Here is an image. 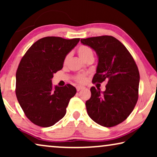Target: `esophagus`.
Segmentation results:
<instances>
[{"label":"esophagus","instance_id":"esophagus-1","mask_svg":"<svg viewBox=\"0 0 157 157\" xmlns=\"http://www.w3.org/2000/svg\"><path fill=\"white\" fill-rule=\"evenodd\" d=\"M84 89V87H83V86H77L76 87V90H77V91H81V89Z\"/></svg>","mask_w":157,"mask_h":157}]
</instances>
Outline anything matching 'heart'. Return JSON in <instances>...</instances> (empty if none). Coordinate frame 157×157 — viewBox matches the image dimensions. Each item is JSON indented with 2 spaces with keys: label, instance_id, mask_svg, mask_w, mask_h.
Instances as JSON below:
<instances>
[{
  "label": "heart",
  "instance_id": "1",
  "mask_svg": "<svg viewBox=\"0 0 157 157\" xmlns=\"http://www.w3.org/2000/svg\"><path fill=\"white\" fill-rule=\"evenodd\" d=\"M77 52H78V54L81 59L83 61H84L85 59H86L87 58L89 57H94V52L92 51V49L90 48V47L87 46H81L78 47V50H77ZM68 58V56H67L65 58V60H64V62H66ZM76 80L79 83H83L86 80L85 76L84 75H78V76H76Z\"/></svg>",
  "mask_w": 157,
  "mask_h": 157
}]
</instances>
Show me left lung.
Here are the masks:
<instances>
[{"label": "left lung", "instance_id": "1", "mask_svg": "<svg viewBox=\"0 0 157 157\" xmlns=\"http://www.w3.org/2000/svg\"><path fill=\"white\" fill-rule=\"evenodd\" d=\"M81 42L93 48L98 56L93 83L107 81L103 92L91 88V96L86 102L88 114L101 126H117L127 119L138 100V67L127 48L113 36L82 38Z\"/></svg>", "mask_w": 157, "mask_h": 157}]
</instances>
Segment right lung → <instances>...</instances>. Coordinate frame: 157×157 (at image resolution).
Instances as JSON below:
<instances>
[{
  "label": "right lung",
  "mask_w": 157,
  "mask_h": 157,
  "mask_svg": "<svg viewBox=\"0 0 157 157\" xmlns=\"http://www.w3.org/2000/svg\"><path fill=\"white\" fill-rule=\"evenodd\" d=\"M79 40L44 37L34 43L21 60L16 76V97L25 115L36 125L49 127L65 116L76 89L71 84L53 86L51 79Z\"/></svg>",
  "instance_id": "add662e5"
}]
</instances>
